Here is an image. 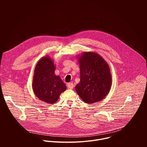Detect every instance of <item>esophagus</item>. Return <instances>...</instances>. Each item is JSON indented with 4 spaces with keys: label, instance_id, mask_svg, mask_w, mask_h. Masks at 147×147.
I'll use <instances>...</instances> for the list:
<instances>
[{
    "label": "esophagus",
    "instance_id": "1",
    "mask_svg": "<svg viewBox=\"0 0 147 147\" xmlns=\"http://www.w3.org/2000/svg\"><path fill=\"white\" fill-rule=\"evenodd\" d=\"M67 86L68 88H69V89H73V87H74V84H73L72 82H69V83L67 84Z\"/></svg>",
    "mask_w": 147,
    "mask_h": 147
}]
</instances>
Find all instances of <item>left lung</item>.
<instances>
[{"instance_id":"left-lung-1","label":"left lung","mask_w":147,"mask_h":147,"mask_svg":"<svg viewBox=\"0 0 147 147\" xmlns=\"http://www.w3.org/2000/svg\"><path fill=\"white\" fill-rule=\"evenodd\" d=\"M80 81L75 89L87 103L99 102L106 97L112 86V75L107 62L98 53L84 52L78 55Z\"/></svg>"}]
</instances>
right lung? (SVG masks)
I'll use <instances>...</instances> for the list:
<instances>
[{
  "instance_id": "1",
  "label": "right lung",
  "mask_w": 147,
  "mask_h": 147,
  "mask_svg": "<svg viewBox=\"0 0 147 147\" xmlns=\"http://www.w3.org/2000/svg\"><path fill=\"white\" fill-rule=\"evenodd\" d=\"M54 60L48 56L39 60L35 66L32 87L35 96L48 104L55 103L67 87L60 76L55 74Z\"/></svg>"
}]
</instances>
